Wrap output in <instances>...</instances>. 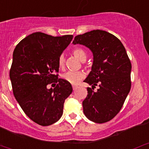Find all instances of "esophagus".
I'll return each mask as SVG.
<instances>
[{
	"label": "esophagus",
	"mask_w": 149,
	"mask_h": 149,
	"mask_svg": "<svg viewBox=\"0 0 149 149\" xmlns=\"http://www.w3.org/2000/svg\"><path fill=\"white\" fill-rule=\"evenodd\" d=\"M76 88H77V86H76L73 85V90H76Z\"/></svg>",
	"instance_id": "1"
}]
</instances>
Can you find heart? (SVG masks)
<instances>
[{"mask_svg": "<svg viewBox=\"0 0 149 149\" xmlns=\"http://www.w3.org/2000/svg\"><path fill=\"white\" fill-rule=\"evenodd\" d=\"M72 53L76 58H78L79 61H82V62H84L86 58V53L81 48H74L72 51ZM64 64H65V57H64L63 55H61L58 58V65L61 68H63L64 66ZM84 77V73L81 71H68L62 75L63 79L67 81L68 83L71 84H78L79 81L81 80Z\"/></svg>", "mask_w": 149, "mask_h": 149, "instance_id": "obj_1", "label": "heart"}]
</instances>
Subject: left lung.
Masks as SVG:
<instances>
[{"label": "left lung", "mask_w": 149, "mask_h": 149, "mask_svg": "<svg viewBox=\"0 0 149 149\" xmlns=\"http://www.w3.org/2000/svg\"><path fill=\"white\" fill-rule=\"evenodd\" d=\"M73 44L86 46L93 54L91 70L84 80L92 88H87L82 102L84 115L94 123L109 121L120 112L131 87L132 67L125 49L115 36L100 29L77 35Z\"/></svg>", "instance_id": "obj_1"}]
</instances>
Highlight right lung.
Wrapping results in <instances>:
<instances>
[{
	"mask_svg": "<svg viewBox=\"0 0 149 149\" xmlns=\"http://www.w3.org/2000/svg\"><path fill=\"white\" fill-rule=\"evenodd\" d=\"M73 37L34 32L23 39L13 51L10 70L13 94L25 114L40 125L59 120L64 102L73 91L71 84L55 74L59 70L58 58ZM53 82L58 83L56 87L47 89V84Z\"/></svg>",
	"mask_w": 149,
	"mask_h": 149,
	"instance_id": "add662e5",
	"label": "right lung"
}]
</instances>
